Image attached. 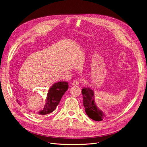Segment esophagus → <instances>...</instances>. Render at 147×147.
Wrapping results in <instances>:
<instances>
[{
    "label": "esophagus",
    "mask_w": 147,
    "mask_h": 147,
    "mask_svg": "<svg viewBox=\"0 0 147 147\" xmlns=\"http://www.w3.org/2000/svg\"><path fill=\"white\" fill-rule=\"evenodd\" d=\"M79 84H80V82H79L78 80H74V81L72 82V85L74 86H76L79 85Z\"/></svg>",
    "instance_id": "esophagus-1"
}]
</instances>
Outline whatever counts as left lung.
Listing matches in <instances>:
<instances>
[{
  "label": "left lung",
  "instance_id": "8db88e82",
  "mask_svg": "<svg viewBox=\"0 0 147 147\" xmlns=\"http://www.w3.org/2000/svg\"><path fill=\"white\" fill-rule=\"evenodd\" d=\"M83 104L85 112L88 117L95 121H101L105 115L96 106L94 100V91L89 88H84L82 90Z\"/></svg>",
  "mask_w": 147,
  "mask_h": 147
}]
</instances>
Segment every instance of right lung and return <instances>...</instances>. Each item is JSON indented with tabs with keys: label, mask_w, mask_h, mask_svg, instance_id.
Instances as JSON below:
<instances>
[{
	"label": "right lung",
	"mask_w": 147,
	"mask_h": 147,
	"mask_svg": "<svg viewBox=\"0 0 147 147\" xmlns=\"http://www.w3.org/2000/svg\"><path fill=\"white\" fill-rule=\"evenodd\" d=\"M68 83L66 82H59L55 83L49 89L46 100V104L44 109L37 114L40 115H45L54 111L59 105L61 98L68 89ZM21 105L18 99L16 100Z\"/></svg>",
	"instance_id": "1"
}]
</instances>
